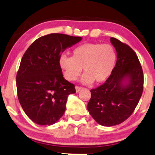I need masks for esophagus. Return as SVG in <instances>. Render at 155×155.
Listing matches in <instances>:
<instances>
[{
    "label": "esophagus",
    "instance_id": "1",
    "mask_svg": "<svg viewBox=\"0 0 155 155\" xmlns=\"http://www.w3.org/2000/svg\"><path fill=\"white\" fill-rule=\"evenodd\" d=\"M82 87H78V86H75V90L76 92H79L80 90H82Z\"/></svg>",
    "mask_w": 155,
    "mask_h": 155
}]
</instances>
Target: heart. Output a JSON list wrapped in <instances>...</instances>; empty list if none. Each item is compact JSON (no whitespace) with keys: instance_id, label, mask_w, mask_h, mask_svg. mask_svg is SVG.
I'll return each mask as SVG.
<instances>
[{"instance_id":"b5f03b06","label":"heart","mask_w":155,"mask_h":155,"mask_svg":"<svg viewBox=\"0 0 155 155\" xmlns=\"http://www.w3.org/2000/svg\"><path fill=\"white\" fill-rule=\"evenodd\" d=\"M72 57L63 54L59 57V66L68 80L74 81L84 70L81 81L89 84L96 81L104 82L115 68L117 54L110 44L99 42L85 43L75 48Z\"/></svg>"}]
</instances>
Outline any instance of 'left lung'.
<instances>
[{
    "instance_id": "8db88e82",
    "label": "left lung",
    "mask_w": 155,
    "mask_h": 155,
    "mask_svg": "<svg viewBox=\"0 0 155 155\" xmlns=\"http://www.w3.org/2000/svg\"><path fill=\"white\" fill-rule=\"evenodd\" d=\"M117 59L115 68L104 84L91 91L87 110L98 124H120L137 106L143 89V73L135 51L120 40L110 38Z\"/></svg>"
}]
</instances>
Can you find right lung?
<instances>
[{"label": "right lung", "instance_id": "obj_1", "mask_svg": "<svg viewBox=\"0 0 155 155\" xmlns=\"http://www.w3.org/2000/svg\"><path fill=\"white\" fill-rule=\"evenodd\" d=\"M82 38L51 33L35 40L22 57L17 74L18 99L29 118L39 125L55 124L66 110L74 84L63 77L61 53Z\"/></svg>", "mask_w": 155, "mask_h": 155}]
</instances>
